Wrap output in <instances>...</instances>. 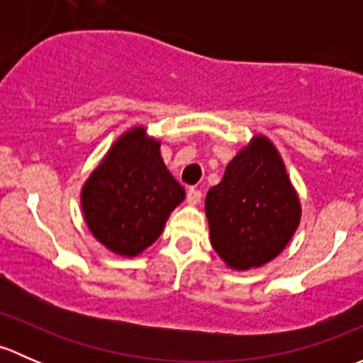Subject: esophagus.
I'll use <instances>...</instances> for the list:
<instances>
[{
	"label": "esophagus",
	"mask_w": 363,
	"mask_h": 363,
	"mask_svg": "<svg viewBox=\"0 0 363 363\" xmlns=\"http://www.w3.org/2000/svg\"><path fill=\"white\" fill-rule=\"evenodd\" d=\"M186 200H188L189 205H196L202 200V191L195 188H189L188 189V195H186Z\"/></svg>",
	"instance_id": "obj_1"
}]
</instances>
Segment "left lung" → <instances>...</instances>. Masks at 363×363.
I'll return each mask as SVG.
<instances>
[{"label": "left lung", "instance_id": "obj_1", "mask_svg": "<svg viewBox=\"0 0 363 363\" xmlns=\"http://www.w3.org/2000/svg\"><path fill=\"white\" fill-rule=\"evenodd\" d=\"M205 214L212 247L232 269L262 267L286 247L300 202L270 140L255 137L230 161L223 181L208 189Z\"/></svg>", "mask_w": 363, "mask_h": 363}]
</instances>
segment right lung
I'll return each mask as SVG.
<instances>
[{
  "mask_svg": "<svg viewBox=\"0 0 363 363\" xmlns=\"http://www.w3.org/2000/svg\"><path fill=\"white\" fill-rule=\"evenodd\" d=\"M184 200L160 155V142L144 128L124 133L82 189V211L93 235L105 247L135 256L163 232L170 212Z\"/></svg>",
  "mask_w": 363,
  "mask_h": 363,
  "instance_id": "obj_1",
  "label": "right lung"
}]
</instances>
